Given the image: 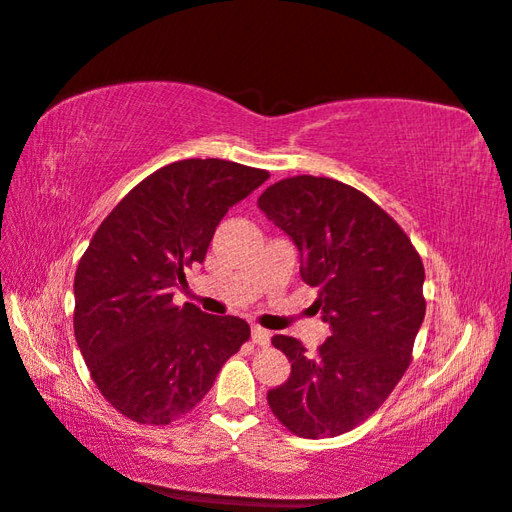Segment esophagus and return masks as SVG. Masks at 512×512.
I'll use <instances>...</instances> for the list:
<instances>
[{
  "instance_id": "esophagus-1",
  "label": "esophagus",
  "mask_w": 512,
  "mask_h": 512,
  "mask_svg": "<svg viewBox=\"0 0 512 512\" xmlns=\"http://www.w3.org/2000/svg\"><path fill=\"white\" fill-rule=\"evenodd\" d=\"M250 336H253V343L262 345V347H266L270 343V332L264 330L262 325H253V328H250Z\"/></svg>"
}]
</instances>
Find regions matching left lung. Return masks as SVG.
Wrapping results in <instances>:
<instances>
[{
    "mask_svg": "<svg viewBox=\"0 0 512 512\" xmlns=\"http://www.w3.org/2000/svg\"><path fill=\"white\" fill-rule=\"evenodd\" d=\"M257 206L299 248L301 279L319 288L312 308L332 330L317 352L273 336L292 372L268 391V405L299 438L341 436L372 416L407 372L427 310L422 259L394 217L339 180H279Z\"/></svg>",
    "mask_w": 512,
    "mask_h": 512,
    "instance_id": "obj_1",
    "label": "left lung"
}]
</instances>
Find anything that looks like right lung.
<instances>
[{
  "instance_id": "1",
  "label": "right lung",
  "mask_w": 512,
  "mask_h": 512,
  "mask_svg": "<svg viewBox=\"0 0 512 512\" xmlns=\"http://www.w3.org/2000/svg\"><path fill=\"white\" fill-rule=\"evenodd\" d=\"M268 171L220 158L151 173L105 217L74 275V336L110 405L140 424H169L213 387L248 341V323L176 306L184 270L202 264L215 226Z\"/></svg>"
}]
</instances>
